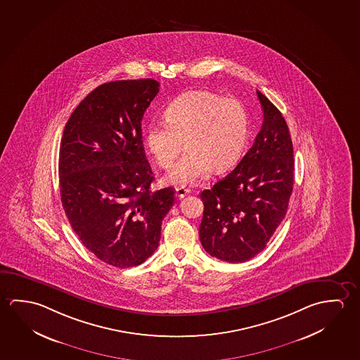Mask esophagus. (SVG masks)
<instances>
[{"instance_id":"34e87169","label":"esophagus","mask_w":360,"mask_h":360,"mask_svg":"<svg viewBox=\"0 0 360 360\" xmlns=\"http://www.w3.org/2000/svg\"><path fill=\"white\" fill-rule=\"evenodd\" d=\"M188 188H184V187H178V188L176 189V198H178V200H182V198H184V197L188 195Z\"/></svg>"}]
</instances>
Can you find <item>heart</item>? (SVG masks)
<instances>
[{"instance_id":"heart-1","label":"heart","mask_w":360,"mask_h":360,"mask_svg":"<svg viewBox=\"0 0 360 360\" xmlns=\"http://www.w3.org/2000/svg\"><path fill=\"white\" fill-rule=\"evenodd\" d=\"M165 121L146 130V144L157 165L169 169L184 147L187 153L173 167L165 183L192 186L213 169L224 172L240 160L250 131L242 103L208 91H192L172 101Z\"/></svg>"}]
</instances>
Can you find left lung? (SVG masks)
<instances>
[{"mask_svg":"<svg viewBox=\"0 0 360 360\" xmlns=\"http://www.w3.org/2000/svg\"><path fill=\"white\" fill-rule=\"evenodd\" d=\"M264 123L252 147L226 177L200 193V240L226 262H245L266 248L288 212L294 187V149L288 124L257 90Z\"/></svg>","mask_w":360,"mask_h":360,"instance_id":"obj_1","label":"left lung"}]
</instances>
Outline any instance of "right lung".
<instances>
[{
  "label": "right lung",
  "instance_id": "right-lung-1",
  "mask_svg": "<svg viewBox=\"0 0 360 360\" xmlns=\"http://www.w3.org/2000/svg\"><path fill=\"white\" fill-rule=\"evenodd\" d=\"M160 91L153 79L101 84L72 112L61 138L60 195L84 246L105 264H143L160 240L174 189L152 193L142 119Z\"/></svg>",
  "mask_w": 360,
  "mask_h": 360
}]
</instances>
